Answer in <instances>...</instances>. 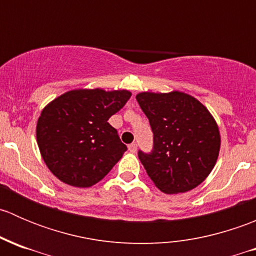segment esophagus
<instances>
[{"label": "esophagus", "mask_w": 256, "mask_h": 256, "mask_svg": "<svg viewBox=\"0 0 256 256\" xmlns=\"http://www.w3.org/2000/svg\"><path fill=\"white\" fill-rule=\"evenodd\" d=\"M128 150H130V152H132V154H135L136 151H138V144L135 142H132L131 144H128Z\"/></svg>", "instance_id": "1"}]
</instances>
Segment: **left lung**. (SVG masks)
<instances>
[{"label": "left lung", "mask_w": 256, "mask_h": 256, "mask_svg": "<svg viewBox=\"0 0 256 256\" xmlns=\"http://www.w3.org/2000/svg\"><path fill=\"white\" fill-rule=\"evenodd\" d=\"M154 132V151L138 152L147 174L166 194L198 187L216 164L218 124L200 100L187 92H142L136 95Z\"/></svg>", "instance_id": "1"}]
</instances>
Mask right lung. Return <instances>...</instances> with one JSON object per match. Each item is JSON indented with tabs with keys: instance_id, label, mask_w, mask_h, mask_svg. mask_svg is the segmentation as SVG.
<instances>
[{
	"instance_id": "add662e5",
	"label": "right lung",
	"mask_w": 256,
	"mask_h": 256,
	"mask_svg": "<svg viewBox=\"0 0 256 256\" xmlns=\"http://www.w3.org/2000/svg\"><path fill=\"white\" fill-rule=\"evenodd\" d=\"M130 96L128 90L74 89L48 102L36 135L49 171L78 188L92 187L106 176L128 150L108 120Z\"/></svg>"
}]
</instances>
